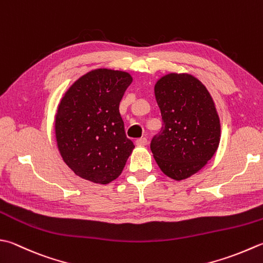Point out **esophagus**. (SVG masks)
<instances>
[{
	"label": "esophagus",
	"instance_id": "obj_1",
	"mask_svg": "<svg viewBox=\"0 0 263 263\" xmlns=\"http://www.w3.org/2000/svg\"><path fill=\"white\" fill-rule=\"evenodd\" d=\"M147 142V138H139L136 140V143L138 146H146Z\"/></svg>",
	"mask_w": 263,
	"mask_h": 263
}]
</instances>
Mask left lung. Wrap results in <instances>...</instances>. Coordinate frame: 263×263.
I'll return each mask as SVG.
<instances>
[{"instance_id":"obj_1","label":"left lung","mask_w":263,"mask_h":263,"mask_svg":"<svg viewBox=\"0 0 263 263\" xmlns=\"http://www.w3.org/2000/svg\"><path fill=\"white\" fill-rule=\"evenodd\" d=\"M154 91L163 122L151 142L154 158L167 177L187 179L206 165L219 147L221 128L214 101L190 74L163 76Z\"/></svg>"}]
</instances>
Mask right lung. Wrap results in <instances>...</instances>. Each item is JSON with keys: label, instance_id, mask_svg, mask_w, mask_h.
<instances>
[{"label": "right lung", "instance_id": "add662e5", "mask_svg": "<svg viewBox=\"0 0 263 263\" xmlns=\"http://www.w3.org/2000/svg\"><path fill=\"white\" fill-rule=\"evenodd\" d=\"M132 76L91 70L71 85L55 114L57 145L76 176L107 184L118 178L135 148L125 135L120 102Z\"/></svg>", "mask_w": 263, "mask_h": 263}]
</instances>
